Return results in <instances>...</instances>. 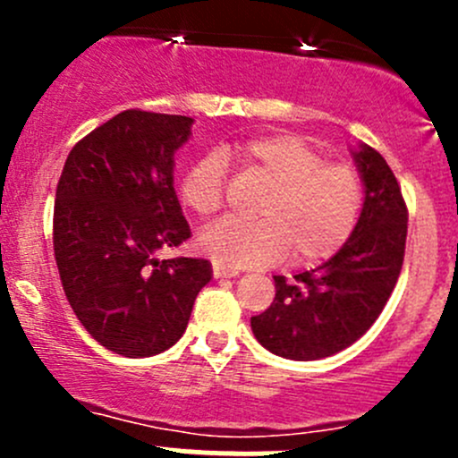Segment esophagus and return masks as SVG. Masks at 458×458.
Masks as SVG:
<instances>
[{"mask_svg": "<svg viewBox=\"0 0 458 458\" xmlns=\"http://www.w3.org/2000/svg\"><path fill=\"white\" fill-rule=\"evenodd\" d=\"M212 276H215V279H230V276H237V270H230V267L215 263V266H212Z\"/></svg>", "mask_w": 458, "mask_h": 458, "instance_id": "obj_1", "label": "esophagus"}]
</instances>
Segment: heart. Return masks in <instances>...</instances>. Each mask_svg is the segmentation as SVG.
<instances>
[{"instance_id": "obj_1", "label": "heart", "mask_w": 458, "mask_h": 458, "mask_svg": "<svg viewBox=\"0 0 458 458\" xmlns=\"http://www.w3.org/2000/svg\"><path fill=\"white\" fill-rule=\"evenodd\" d=\"M224 159L270 186L257 206L259 219H221L201 233V250L219 266H270L288 252L297 266H317L352 237L363 208L361 177L352 165L323 161L310 141L293 132L252 137L192 161L179 182L188 210L199 216L221 210Z\"/></svg>"}]
</instances>
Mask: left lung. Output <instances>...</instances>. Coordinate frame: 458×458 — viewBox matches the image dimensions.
<instances>
[{
    "mask_svg": "<svg viewBox=\"0 0 458 458\" xmlns=\"http://www.w3.org/2000/svg\"><path fill=\"white\" fill-rule=\"evenodd\" d=\"M363 183V208L352 237L335 257L288 281L250 318L252 335L272 354L317 361L361 339L386 308L403 266L408 208L394 173L368 143L350 148Z\"/></svg>",
    "mask_w": 458,
    "mask_h": 458,
    "instance_id": "1",
    "label": "left lung"
}]
</instances>
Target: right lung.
Returning a JSON list of instances; mask_svg holds the SVG:
<instances>
[{"mask_svg": "<svg viewBox=\"0 0 458 458\" xmlns=\"http://www.w3.org/2000/svg\"><path fill=\"white\" fill-rule=\"evenodd\" d=\"M192 117L123 110L77 143L57 183L53 246L64 293L88 335L122 357L177 344L206 259H159L191 237L174 192V152Z\"/></svg>", "mask_w": 458, "mask_h": 458, "instance_id": "add662e5", "label": "right lung"}]
</instances>
